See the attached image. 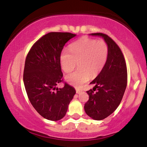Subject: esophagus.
I'll use <instances>...</instances> for the list:
<instances>
[{
  "instance_id": "34e87169",
  "label": "esophagus",
  "mask_w": 147,
  "mask_h": 147,
  "mask_svg": "<svg viewBox=\"0 0 147 147\" xmlns=\"http://www.w3.org/2000/svg\"><path fill=\"white\" fill-rule=\"evenodd\" d=\"M76 92H77V94H80L82 92V90H79V89H76Z\"/></svg>"
}]
</instances>
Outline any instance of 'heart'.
I'll list each match as a JSON object with an SVG mask.
<instances>
[{"instance_id":"1","label":"heart","mask_w":147,"mask_h":147,"mask_svg":"<svg viewBox=\"0 0 147 147\" xmlns=\"http://www.w3.org/2000/svg\"><path fill=\"white\" fill-rule=\"evenodd\" d=\"M68 52L63 51L61 55V68L70 73L77 63L79 68L65 79L70 85L79 87L101 71L108 56V46L104 40L84 37L69 46Z\"/></svg>"}]
</instances>
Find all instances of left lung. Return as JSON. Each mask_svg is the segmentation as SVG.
Segmentation results:
<instances>
[{
    "label": "left lung",
    "instance_id": "8db88e82",
    "mask_svg": "<svg viewBox=\"0 0 147 147\" xmlns=\"http://www.w3.org/2000/svg\"><path fill=\"white\" fill-rule=\"evenodd\" d=\"M102 37L108 46V56L103 68L90 83L93 90L87 91L89 100L84 105L85 112L94 120L100 121L116 110L121 103L127 84L126 62L117 44L107 35L91 33ZM97 90L96 93L93 92Z\"/></svg>",
    "mask_w": 147,
    "mask_h": 147
}]
</instances>
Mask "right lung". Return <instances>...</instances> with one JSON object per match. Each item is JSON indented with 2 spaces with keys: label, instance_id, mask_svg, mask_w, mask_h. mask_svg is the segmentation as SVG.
Instances as JSON below:
<instances>
[{
  "label": "right lung",
  "instance_id": "obj_1",
  "mask_svg": "<svg viewBox=\"0 0 147 147\" xmlns=\"http://www.w3.org/2000/svg\"><path fill=\"white\" fill-rule=\"evenodd\" d=\"M75 36L66 32L49 33L35 42L26 55L23 81L28 98L35 110L49 121L64 117L76 93L66 83L63 88H56L63 81L61 53L65 44Z\"/></svg>",
  "mask_w": 147,
  "mask_h": 147
}]
</instances>
